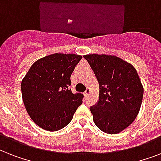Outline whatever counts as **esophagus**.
<instances>
[{"label": "esophagus", "instance_id": "1", "mask_svg": "<svg viewBox=\"0 0 161 161\" xmlns=\"http://www.w3.org/2000/svg\"><path fill=\"white\" fill-rule=\"evenodd\" d=\"M91 90H90V88H87V89H86V91L84 92V95L86 96V97H88V95H89V93H90Z\"/></svg>", "mask_w": 161, "mask_h": 161}]
</instances>
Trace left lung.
Segmentation results:
<instances>
[{
    "label": "left lung",
    "mask_w": 161,
    "mask_h": 161,
    "mask_svg": "<svg viewBox=\"0 0 161 161\" xmlns=\"http://www.w3.org/2000/svg\"><path fill=\"white\" fill-rule=\"evenodd\" d=\"M88 61L99 84L97 104L90 108L93 122L103 132L115 135L137 117L144 88L133 65L116 56L88 54Z\"/></svg>",
    "instance_id": "obj_1"
}]
</instances>
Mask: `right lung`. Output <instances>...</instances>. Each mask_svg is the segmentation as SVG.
I'll use <instances>...</instances> for the list:
<instances>
[{"instance_id":"add662e5","label":"right lung","mask_w":161,"mask_h":161,"mask_svg":"<svg viewBox=\"0 0 161 161\" xmlns=\"http://www.w3.org/2000/svg\"><path fill=\"white\" fill-rule=\"evenodd\" d=\"M81 59L77 54L46 56L31 66L21 81L24 105L42 129L53 132L67 126L83 103V94L69 89L71 74Z\"/></svg>"}]
</instances>
